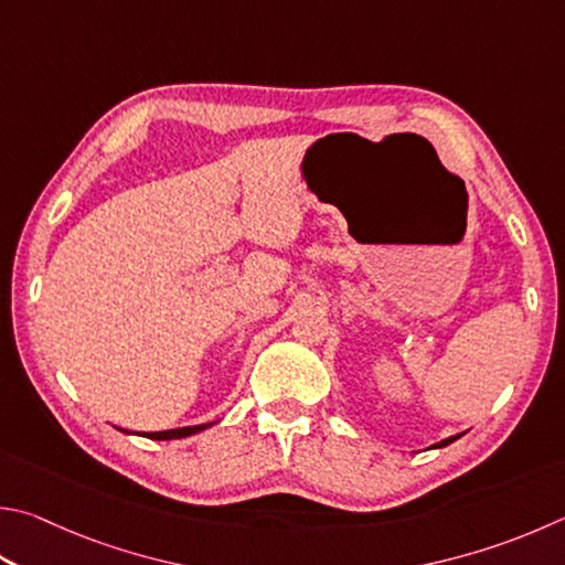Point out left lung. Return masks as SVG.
I'll return each mask as SVG.
<instances>
[{
	"mask_svg": "<svg viewBox=\"0 0 565 565\" xmlns=\"http://www.w3.org/2000/svg\"><path fill=\"white\" fill-rule=\"evenodd\" d=\"M461 435H455V437H449V439H443V443H437L435 447H445V445H449V443H455V439H459Z\"/></svg>",
	"mask_w": 565,
	"mask_h": 565,
	"instance_id": "8db88e82",
	"label": "left lung"
}]
</instances>
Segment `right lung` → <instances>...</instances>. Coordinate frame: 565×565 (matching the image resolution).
Returning <instances> with one entry per match:
<instances>
[{
  "label": "right lung",
  "mask_w": 565,
  "mask_h": 565,
  "mask_svg": "<svg viewBox=\"0 0 565 565\" xmlns=\"http://www.w3.org/2000/svg\"><path fill=\"white\" fill-rule=\"evenodd\" d=\"M210 427V425H194V427H178V429H166V433H146L148 439H180V437H190L200 429Z\"/></svg>",
  "instance_id": "right-lung-1"
}]
</instances>
